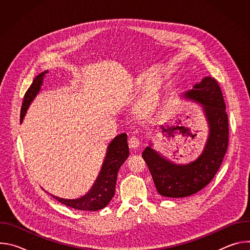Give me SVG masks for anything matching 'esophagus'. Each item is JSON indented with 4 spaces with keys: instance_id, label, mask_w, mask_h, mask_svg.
<instances>
[{
    "instance_id": "esophagus-1",
    "label": "esophagus",
    "mask_w": 250,
    "mask_h": 250,
    "mask_svg": "<svg viewBox=\"0 0 250 250\" xmlns=\"http://www.w3.org/2000/svg\"><path fill=\"white\" fill-rule=\"evenodd\" d=\"M140 145V141L138 139V137L136 136H131L128 138V146L132 149H135L137 147H139Z\"/></svg>"
}]
</instances>
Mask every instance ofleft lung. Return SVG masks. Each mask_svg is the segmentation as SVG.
<instances>
[{"mask_svg": "<svg viewBox=\"0 0 250 250\" xmlns=\"http://www.w3.org/2000/svg\"><path fill=\"white\" fill-rule=\"evenodd\" d=\"M184 97L202 105L208 125V136L201 155L188 164H176L154 150L151 144L142 152L157 192L168 198L188 197L205 188L220 169L229 146V120L218 82L209 76L204 77ZM163 130L167 134L186 133L184 126Z\"/></svg>", "mask_w": 250, "mask_h": 250, "instance_id": "left-lung-1", "label": "left lung"}]
</instances>
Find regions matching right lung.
Here are the masks:
<instances>
[{"label":"right lung","mask_w":250,"mask_h":250,"mask_svg":"<svg viewBox=\"0 0 250 250\" xmlns=\"http://www.w3.org/2000/svg\"><path fill=\"white\" fill-rule=\"evenodd\" d=\"M46 73H48V71H44L35 77L26 91L21 111V123L23 121L30 103L41 91ZM128 154L129 149L126 134L122 133L117 135L109 144L100 173L94 185L86 195L73 200L62 199L53 195L50 196L67 207L80 210H98L104 208L115 196L118 171L128 157Z\"/></svg>","instance_id":"add662e5"}]
</instances>
